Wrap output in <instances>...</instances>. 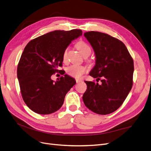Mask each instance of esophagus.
<instances>
[{
  "instance_id": "esophagus-1",
  "label": "esophagus",
  "mask_w": 151,
  "mask_h": 151,
  "mask_svg": "<svg viewBox=\"0 0 151 151\" xmlns=\"http://www.w3.org/2000/svg\"><path fill=\"white\" fill-rule=\"evenodd\" d=\"M81 81H82V80H80V79H76V83H80V82H81Z\"/></svg>"
}]
</instances>
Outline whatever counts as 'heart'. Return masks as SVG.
Here are the masks:
<instances>
[{"label": "heart", "instance_id": "b5f03b06", "mask_svg": "<svg viewBox=\"0 0 151 151\" xmlns=\"http://www.w3.org/2000/svg\"><path fill=\"white\" fill-rule=\"evenodd\" d=\"M76 48L79 50L80 53L85 57V56H89L91 53V50L90 47L83 41H80L78 42L76 44ZM68 48H66L63 54V60L65 61L66 58V53ZM86 71V68L85 66L78 65H72L66 68L67 74L70 76L76 78H80L81 76Z\"/></svg>", "mask_w": 151, "mask_h": 151}]
</instances>
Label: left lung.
<instances>
[{
    "label": "left lung",
    "instance_id": "1",
    "mask_svg": "<svg viewBox=\"0 0 151 151\" xmlns=\"http://www.w3.org/2000/svg\"><path fill=\"white\" fill-rule=\"evenodd\" d=\"M96 55V65L90 75L101 84L85 81L87 89L83 100L93 112L106 115L123 103L133 81L134 61L125 45L118 39L99 32L84 33Z\"/></svg>",
    "mask_w": 151,
    "mask_h": 151
}]
</instances>
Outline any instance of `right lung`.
<instances>
[{
	"label": "right lung",
	"mask_w": 151,
	"mask_h": 151,
	"mask_svg": "<svg viewBox=\"0 0 151 151\" xmlns=\"http://www.w3.org/2000/svg\"><path fill=\"white\" fill-rule=\"evenodd\" d=\"M82 35L80 29L55 30L28 43L17 66V78L24 102L32 111L49 114L63 105L66 94L76 81L67 75L54 81L51 76L62 66L63 54L72 40Z\"/></svg>",
	"instance_id": "add662e5"
}]
</instances>
